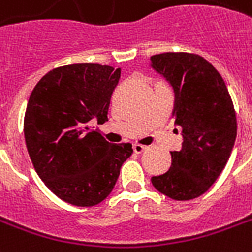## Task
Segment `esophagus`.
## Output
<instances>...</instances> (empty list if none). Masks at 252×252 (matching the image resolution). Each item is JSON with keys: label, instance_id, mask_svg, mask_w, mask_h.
I'll list each match as a JSON object with an SVG mask.
<instances>
[{"label": "esophagus", "instance_id": "obj_1", "mask_svg": "<svg viewBox=\"0 0 252 252\" xmlns=\"http://www.w3.org/2000/svg\"><path fill=\"white\" fill-rule=\"evenodd\" d=\"M147 149V147H144V145H140V144H133V151L134 153H141Z\"/></svg>", "mask_w": 252, "mask_h": 252}]
</instances>
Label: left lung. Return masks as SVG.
Returning a JSON list of instances; mask_svg holds the SVG:
<instances>
[{
	"label": "left lung",
	"mask_w": 252,
	"mask_h": 252,
	"mask_svg": "<svg viewBox=\"0 0 252 252\" xmlns=\"http://www.w3.org/2000/svg\"><path fill=\"white\" fill-rule=\"evenodd\" d=\"M151 67L174 91V126L184 140L181 151L170 152V169L152 177V184L176 201L197 198L220 177L233 151V101L220 72L199 55L158 54L151 58Z\"/></svg>",
	"instance_id": "1"
}]
</instances>
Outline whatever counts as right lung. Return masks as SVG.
<instances>
[{
    "label": "right lung",
    "mask_w": 252,
    "mask_h": 252,
    "mask_svg": "<svg viewBox=\"0 0 252 252\" xmlns=\"http://www.w3.org/2000/svg\"><path fill=\"white\" fill-rule=\"evenodd\" d=\"M120 68L92 63L58 67L32 90L24 132L35 172L54 194L75 206H95L112 191L129 143L111 144L88 128L108 120Z\"/></svg>",
    "instance_id": "add662e5"
}]
</instances>
